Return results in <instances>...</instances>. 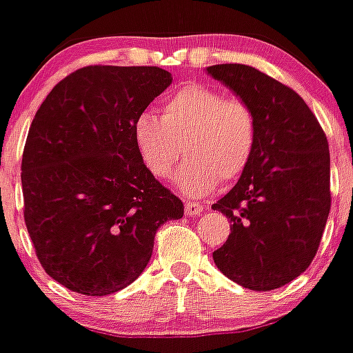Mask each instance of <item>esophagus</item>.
Masks as SVG:
<instances>
[{"label":"esophagus","instance_id":"obj_1","mask_svg":"<svg viewBox=\"0 0 353 353\" xmlns=\"http://www.w3.org/2000/svg\"><path fill=\"white\" fill-rule=\"evenodd\" d=\"M185 214L186 216H199V214H203V206L199 205V203L186 201L185 203Z\"/></svg>","mask_w":353,"mask_h":353}]
</instances>
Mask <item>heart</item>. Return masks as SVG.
Returning <instances> with one entry per match:
<instances>
[{
  "label": "heart",
  "mask_w": 353,
  "mask_h": 353,
  "mask_svg": "<svg viewBox=\"0 0 353 353\" xmlns=\"http://www.w3.org/2000/svg\"><path fill=\"white\" fill-rule=\"evenodd\" d=\"M132 136L143 165L157 179H167L185 152L176 174L177 188L199 197L230 181L248 167L257 141V119L243 99L225 97L216 88L188 83L163 101L161 116L143 112Z\"/></svg>",
  "instance_id": "obj_1"
}]
</instances>
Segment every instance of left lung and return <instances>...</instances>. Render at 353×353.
<instances>
[{
	"mask_svg": "<svg viewBox=\"0 0 353 353\" xmlns=\"http://www.w3.org/2000/svg\"><path fill=\"white\" fill-rule=\"evenodd\" d=\"M252 107L257 141L248 167L212 205L230 219V236L214 252L228 279L268 292L310 266L330 214V152L317 117L290 87L248 65L206 67Z\"/></svg>",
	"mask_w": 353,
	"mask_h": 353,
	"instance_id": "1",
	"label": "left lung"
}]
</instances>
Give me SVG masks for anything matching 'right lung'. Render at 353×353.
<instances>
[{"mask_svg":"<svg viewBox=\"0 0 353 353\" xmlns=\"http://www.w3.org/2000/svg\"><path fill=\"white\" fill-rule=\"evenodd\" d=\"M172 83L159 67H83L32 119L21 161L25 225L48 276L108 296L141 276L183 203L137 154L132 125Z\"/></svg>","mask_w":353,"mask_h":353,"instance_id":"add662e5","label":"right lung"}]
</instances>
